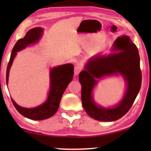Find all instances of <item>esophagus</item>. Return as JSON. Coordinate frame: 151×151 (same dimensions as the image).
I'll return each mask as SVG.
<instances>
[{
	"mask_svg": "<svg viewBox=\"0 0 151 151\" xmlns=\"http://www.w3.org/2000/svg\"><path fill=\"white\" fill-rule=\"evenodd\" d=\"M82 70V67H80V65H76L75 67H74V74H75L76 76H77L79 74V73L80 71H81Z\"/></svg>",
	"mask_w": 151,
	"mask_h": 151,
	"instance_id": "esophagus-1",
	"label": "esophagus"
}]
</instances>
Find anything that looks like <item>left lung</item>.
Here are the masks:
<instances>
[{"instance_id":"left-lung-1","label":"left lung","mask_w":151,"mask_h":151,"mask_svg":"<svg viewBox=\"0 0 151 151\" xmlns=\"http://www.w3.org/2000/svg\"><path fill=\"white\" fill-rule=\"evenodd\" d=\"M113 53L96 55L87 62L79 74L82 85V104L91 117L101 122H112L123 117L131 108L142 84L139 51L127 36L115 41ZM121 74L127 82V90L123 100L113 108L98 106L94 102L92 91L98 79L104 76Z\"/></svg>"}]
</instances>
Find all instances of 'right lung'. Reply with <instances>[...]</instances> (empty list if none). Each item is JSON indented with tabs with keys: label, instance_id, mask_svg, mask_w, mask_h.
Listing matches in <instances>:
<instances>
[{
	"label": "right lung",
	"instance_id": "right-lung-1",
	"mask_svg": "<svg viewBox=\"0 0 151 151\" xmlns=\"http://www.w3.org/2000/svg\"><path fill=\"white\" fill-rule=\"evenodd\" d=\"M43 29L41 27L33 28L27 32L23 38L20 39L14 45L12 51L9 62L8 63L6 73V82L8 83L10 67L12 65L16 53L23 49L30 44H34L42 36ZM73 76V65L72 64L58 66L50 71V91L48 98L45 103L36 108L27 109L18 105L12 100L14 106L18 112L24 117L33 120H42L53 116L58 109L63 94L68 84L71 82Z\"/></svg>",
	"mask_w": 151,
	"mask_h": 151
}]
</instances>
